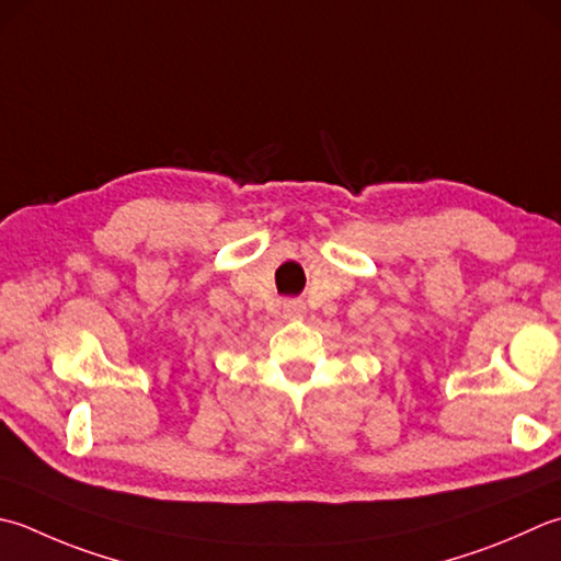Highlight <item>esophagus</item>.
Wrapping results in <instances>:
<instances>
[{"instance_id":"34e87169","label":"esophagus","mask_w":561,"mask_h":561,"mask_svg":"<svg viewBox=\"0 0 561 561\" xmlns=\"http://www.w3.org/2000/svg\"><path fill=\"white\" fill-rule=\"evenodd\" d=\"M284 311H287V316H289V318H296V316L306 313V306H304V301H296V299H291V301H284Z\"/></svg>"}]
</instances>
